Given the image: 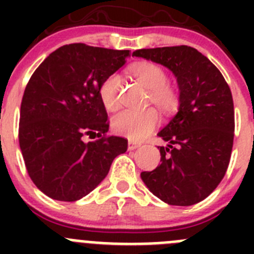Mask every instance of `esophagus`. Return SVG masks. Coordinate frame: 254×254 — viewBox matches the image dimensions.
<instances>
[{
	"label": "esophagus",
	"instance_id": "1",
	"mask_svg": "<svg viewBox=\"0 0 254 254\" xmlns=\"http://www.w3.org/2000/svg\"><path fill=\"white\" fill-rule=\"evenodd\" d=\"M141 146V143L138 142H134V141L129 140L128 141V150H134V149H137V147Z\"/></svg>",
	"mask_w": 254,
	"mask_h": 254
}]
</instances>
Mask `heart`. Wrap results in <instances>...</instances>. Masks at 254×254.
Masks as SVG:
<instances>
[{"label":"heart","instance_id":"heart-1","mask_svg":"<svg viewBox=\"0 0 254 254\" xmlns=\"http://www.w3.org/2000/svg\"><path fill=\"white\" fill-rule=\"evenodd\" d=\"M133 76L143 87L150 90V100L163 112L174 111L178 105L176 89L167 84L165 71L158 64L142 62L131 68ZM121 77L116 73L108 76L99 87V98L107 111H116L120 107ZM158 112L147 108L143 111H123L112 121L113 129L118 134L138 141L147 137L159 123Z\"/></svg>","mask_w":254,"mask_h":254}]
</instances>
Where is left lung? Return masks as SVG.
<instances>
[{"label": "left lung", "instance_id": "obj_1", "mask_svg": "<svg viewBox=\"0 0 254 254\" xmlns=\"http://www.w3.org/2000/svg\"><path fill=\"white\" fill-rule=\"evenodd\" d=\"M132 56L167 67L179 89L178 112L158 133L168 143L159 146L160 165L141 173V179L168 205L201 202L219 186L230 161L232 91L216 66L192 47L138 49Z\"/></svg>", "mask_w": 254, "mask_h": 254}]
</instances>
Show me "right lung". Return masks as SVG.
Here are the masks:
<instances>
[{"mask_svg": "<svg viewBox=\"0 0 254 254\" xmlns=\"http://www.w3.org/2000/svg\"><path fill=\"white\" fill-rule=\"evenodd\" d=\"M129 51L68 44L31 75L20 108L19 142L29 177L46 196L73 202L102 183L127 140L109 129L99 87ZM86 135L94 138L86 143Z\"/></svg>", "mask_w": 254, "mask_h": 254, "instance_id": "1", "label": "right lung"}]
</instances>
